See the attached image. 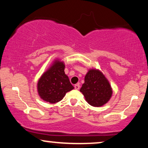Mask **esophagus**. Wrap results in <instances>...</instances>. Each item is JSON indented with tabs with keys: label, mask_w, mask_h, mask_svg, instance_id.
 Returning a JSON list of instances; mask_svg holds the SVG:
<instances>
[{
	"label": "esophagus",
	"mask_w": 148,
	"mask_h": 148,
	"mask_svg": "<svg viewBox=\"0 0 148 148\" xmlns=\"http://www.w3.org/2000/svg\"><path fill=\"white\" fill-rule=\"evenodd\" d=\"M74 88H75V90H79V88H80L79 84H75V85Z\"/></svg>",
	"instance_id": "obj_1"
}]
</instances>
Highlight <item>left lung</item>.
<instances>
[{"label":"left lung","mask_w":148,"mask_h":148,"mask_svg":"<svg viewBox=\"0 0 148 148\" xmlns=\"http://www.w3.org/2000/svg\"><path fill=\"white\" fill-rule=\"evenodd\" d=\"M80 92L88 104L95 107L102 106L108 102L112 94L108 81L102 72L96 69L88 72Z\"/></svg>","instance_id":"obj_1"}]
</instances>
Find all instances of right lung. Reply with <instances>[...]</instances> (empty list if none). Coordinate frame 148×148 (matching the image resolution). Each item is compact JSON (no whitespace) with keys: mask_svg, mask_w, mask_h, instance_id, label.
Wrapping results in <instances>:
<instances>
[{"mask_svg":"<svg viewBox=\"0 0 148 148\" xmlns=\"http://www.w3.org/2000/svg\"><path fill=\"white\" fill-rule=\"evenodd\" d=\"M63 62L56 60L42 75L38 82V94L42 100L51 104L59 102L66 93L74 89L64 73Z\"/></svg>","mask_w":148,"mask_h":148,"instance_id":"add662e5","label":"right lung"}]
</instances>
